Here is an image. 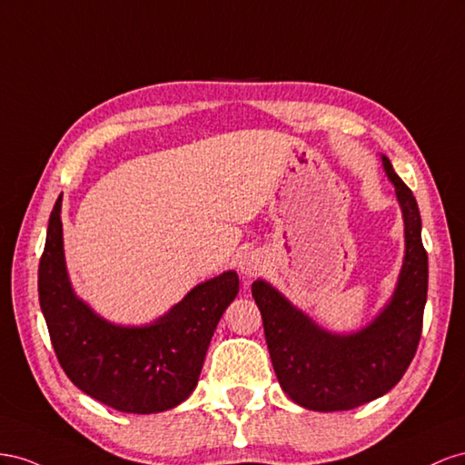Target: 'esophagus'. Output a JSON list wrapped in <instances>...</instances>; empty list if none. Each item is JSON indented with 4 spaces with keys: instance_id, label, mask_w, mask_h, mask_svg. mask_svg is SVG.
Listing matches in <instances>:
<instances>
[{
    "instance_id": "34e87169",
    "label": "esophagus",
    "mask_w": 465,
    "mask_h": 465,
    "mask_svg": "<svg viewBox=\"0 0 465 465\" xmlns=\"http://www.w3.org/2000/svg\"><path fill=\"white\" fill-rule=\"evenodd\" d=\"M240 269L247 278H253L261 272L262 269V261L257 255H245L240 262Z\"/></svg>"
}]
</instances>
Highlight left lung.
<instances>
[{
	"label": "left lung",
	"instance_id": "obj_1",
	"mask_svg": "<svg viewBox=\"0 0 465 465\" xmlns=\"http://www.w3.org/2000/svg\"><path fill=\"white\" fill-rule=\"evenodd\" d=\"M405 223V259L395 292L376 320L358 333L322 329L269 282L251 286L262 315L274 374L294 403L312 411H349L388 393L417 352L429 290V255L420 240L413 193L381 155Z\"/></svg>",
	"mask_w": 465,
	"mask_h": 465
}]
</instances>
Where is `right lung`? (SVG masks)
Returning a JSON list of instances; mask_svg holds the SVG:
<instances>
[{
    "label": "right lung",
    "mask_w": 465,
    "mask_h": 465,
    "mask_svg": "<svg viewBox=\"0 0 465 465\" xmlns=\"http://www.w3.org/2000/svg\"><path fill=\"white\" fill-rule=\"evenodd\" d=\"M60 212L62 196L48 220L38 300L65 376L93 400L123 413L177 407L196 388L210 339L240 292V278L233 271L210 278L150 325L109 323L74 294Z\"/></svg>",
    "instance_id": "add662e5"
}]
</instances>
